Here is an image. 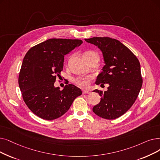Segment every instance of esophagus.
Masks as SVG:
<instances>
[{"label":"esophagus","instance_id":"34e87169","mask_svg":"<svg viewBox=\"0 0 160 160\" xmlns=\"http://www.w3.org/2000/svg\"><path fill=\"white\" fill-rule=\"evenodd\" d=\"M82 93H83V94H87V93H89L90 92L88 91V90H86V89H82Z\"/></svg>","mask_w":160,"mask_h":160}]
</instances>
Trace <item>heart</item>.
Listing matches in <instances>:
<instances>
[{
  "mask_svg": "<svg viewBox=\"0 0 160 160\" xmlns=\"http://www.w3.org/2000/svg\"><path fill=\"white\" fill-rule=\"evenodd\" d=\"M97 55V54L94 52L89 51L84 53V56H91V55ZM91 78H92L91 76H78V77H76L74 79V82H75V84L81 87L88 88L89 86Z\"/></svg>",
  "mask_w": 160,
  "mask_h": 160,
  "instance_id": "b5f03b06",
  "label": "heart"
}]
</instances>
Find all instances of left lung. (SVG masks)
Wrapping results in <instances>:
<instances>
[{"instance_id":"1","label":"left lung","mask_w":160,"mask_h":160,"mask_svg":"<svg viewBox=\"0 0 160 160\" xmlns=\"http://www.w3.org/2000/svg\"><path fill=\"white\" fill-rule=\"evenodd\" d=\"M85 40L100 49L105 61L95 84L101 86L108 84L107 91H93L101 98L93 111L102 118L116 119L131 107L140 92L142 84L140 63L119 40L109 37H93Z\"/></svg>"}]
</instances>
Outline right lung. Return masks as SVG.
I'll list each match as a JSON object with an SVG mask.
<instances>
[{
	"mask_svg": "<svg viewBox=\"0 0 160 160\" xmlns=\"http://www.w3.org/2000/svg\"><path fill=\"white\" fill-rule=\"evenodd\" d=\"M82 42L78 39H48L31 48L25 55L19 86L27 106L41 118H58L82 95L81 89L74 85H66L60 90L54 82L63 70L65 55Z\"/></svg>",
	"mask_w": 160,
	"mask_h": 160,
	"instance_id": "right-lung-1",
	"label": "right lung"
}]
</instances>
